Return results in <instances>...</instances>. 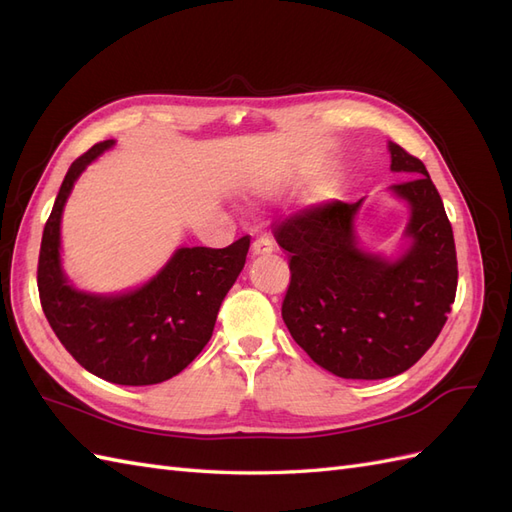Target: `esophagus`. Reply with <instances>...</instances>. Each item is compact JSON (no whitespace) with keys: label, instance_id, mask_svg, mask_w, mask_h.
Wrapping results in <instances>:
<instances>
[{"label":"esophagus","instance_id":"obj_1","mask_svg":"<svg viewBox=\"0 0 512 512\" xmlns=\"http://www.w3.org/2000/svg\"><path fill=\"white\" fill-rule=\"evenodd\" d=\"M273 247H275L273 241L267 235H262L252 243V252L254 256H269L273 252Z\"/></svg>","mask_w":512,"mask_h":512}]
</instances>
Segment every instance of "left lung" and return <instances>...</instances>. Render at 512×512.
I'll use <instances>...</instances> for the list:
<instances>
[{
    "instance_id": "obj_1",
    "label": "left lung",
    "mask_w": 512,
    "mask_h": 512,
    "mask_svg": "<svg viewBox=\"0 0 512 512\" xmlns=\"http://www.w3.org/2000/svg\"><path fill=\"white\" fill-rule=\"evenodd\" d=\"M391 185L410 205V247L395 260L369 254L354 232L356 203L312 205L275 226L290 258L286 327L312 361L346 380H382L410 369L436 342L457 292L451 222L425 164L389 143Z\"/></svg>"
}]
</instances>
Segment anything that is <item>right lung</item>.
Returning a JSON list of instances; mask_svg holds the SVG:
<instances>
[{"label":"right lung","mask_w":512,"mask_h":512,"mask_svg":"<svg viewBox=\"0 0 512 512\" xmlns=\"http://www.w3.org/2000/svg\"><path fill=\"white\" fill-rule=\"evenodd\" d=\"M113 145H94L68 168L42 232L38 292L46 320L76 363L106 382L147 386L177 376L207 346L250 237L222 250L179 247L153 280L130 292L104 297L76 290L61 269V213L74 181Z\"/></svg>","instance_id":"obj_1"}]
</instances>
